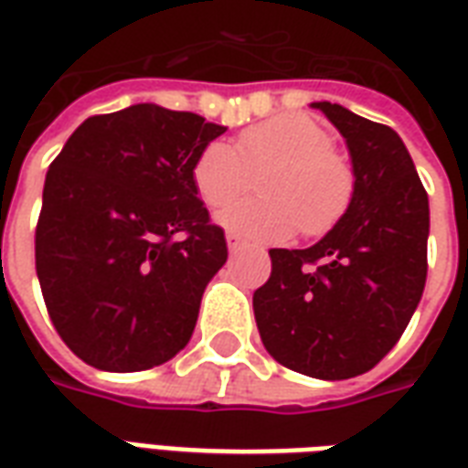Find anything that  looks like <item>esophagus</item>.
<instances>
[{"instance_id":"1","label":"esophagus","mask_w":468,"mask_h":468,"mask_svg":"<svg viewBox=\"0 0 468 468\" xmlns=\"http://www.w3.org/2000/svg\"><path fill=\"white\" fill-rule=\"evenodd\" d=\"M225 240H228V250H230V253H240L245 248V240H240L235 233L225 235Z\"/></svg>"}]
</instances>
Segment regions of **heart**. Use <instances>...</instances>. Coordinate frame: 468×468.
Masks as SVG:
<instances>
[{
	"label": "heart",
	"instance_id": "b5f03b06",
	"mask_svg": "<svg viewBox=\"0 0 468 468\" xmlns=\"http://www.w3.org/2000/svg\"><path fill=\"white\" fill-rule=\"evenodd\" d=\"M233 144L215 140L197 154L193 185L207 207H223L248 190L253 173L263 197L225 207L218 223L258 243L285 240L303 228L318 238L341 223L353 200V170L334 153V137L311 115L291 112L238 134Z\"/></svg>",
	"mask_w": 468,
	"mask_h": 468
}]
</instances>
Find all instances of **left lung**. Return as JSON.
Listing matches in <instances>:
<instances>
[{"instance_id":"obj_1","label":"left lung","mask_w":468,"mask_h":468,"mask_svg":"<svg viewBox=\"0 0 468 468\" xmlns=\"http://www.w3.org/2000/svg\"><path fill=\"white\" fill-rule=\"evenodd\" d=\"M344 134L353 200L305 250H271L253 293L265 351L291 371L341 381L371 371L411 321L426 285L429 195L406 144L386 124L311 102Z\"/></svg>"}]
</instances>
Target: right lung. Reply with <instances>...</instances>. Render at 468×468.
I'll list each match as a JSON object with an SVG mask.
<instances>
[{
	"mask_svg": "<svg viewBox=\"0 0 468 468\" xmlns=\"http://www.w3.org/2000/svg\"><path fill=\"white\" fill-rule=\"evenodd\" d=\"M228 127L140 102L90 117L49 165L35 258L47 311L100 371H144L183 351L228 261L193 165Z\"/></svg>",
	"mask_w": 468,
	"mask_h": 468,
	"instance_id": "add662e5",
	"label": "right lung"
}]
</instances>
